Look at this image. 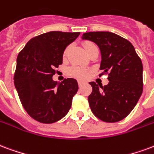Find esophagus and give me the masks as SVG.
Listing matches in <instances>:
<instances>
[{
	"instance_id": "1",
	"label": "esophagus",
	"mask_w": 154,
	"mask_h": 154,
	"mask_svg": "<svg viewBox=\"0 0 154 154\" xmlns=\"http://www.w3.org/2000/svg\"><path fill=\"white\" fill-rule=\"evenodd\" d=\"M83 84H84V82H82V81H78V86H82Z\"/></svg>"
}]
</instances>
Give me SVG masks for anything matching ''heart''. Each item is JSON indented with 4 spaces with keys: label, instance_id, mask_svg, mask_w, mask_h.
Instances as JSON below:
<instances>
[{
    "label": "heart",
    "instance_id": "b5f03b06",
    "mask_svg": "<svg viewBox=\"0 0 154 154\" xmlns=\"http://www.w3.org/2000/svg\"><path fill=\"white\" fill-rule=\"evenodd\" d=\"M83 46L85 51L87 53V54H90V52H91L94 49H97V46L95 44H94L93 42H85L83 43ZM70 50V45L66 46L64 51L63 52V57L66 58L68 54V51ZM68 73L72 76V77H76V78H79V79H86V77H88L89 72L88 70H86V68H82L79 66H72L68 69Z\"/></svg>",
    "mask_w": 154,
    "mask_h": 154
}]
</instances>
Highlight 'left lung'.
<instances>
[{"instance_id": "obj_1", "label": "left lung", "mask_w": 154, "mask_h": 154, "mask_svg": "<svg viewBox=\"0 0 154 154\" xmlns=\"http://www.w3.org/2000/svg\"><path fill=\"white\" fill-rule=\"evenodd\" d=\"M94 42L101 52L99 76L108 74L109 82L103 86L94 82L88 96L95 117L105 122H117L127 117L143 92V64L132 44L110 32H86L82 37Z\"/></svg>"}]
</instances>
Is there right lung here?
I'll list each match as a JSON object with an SVG mask.
<instances>
[{
  "label": "right lung",
  "instance_id": "right-lung-1",
  "mask_svg": "<svg viewBox=\"0 0 154 154\" xmlns=\"http://www.w3.org/2000/svg\"><path fill=\"white\" fill-rule=\"evenodd\" d=\"M80 32L53 31L32 38L17 57L14 80L23 107L39 122L54 123L65 116L78 90L74 78L58 84L52 77L63 63L66 46Z\"/></svg>",
  "mask_w": 154,
  "mask_h": 154
}]
</instances>
